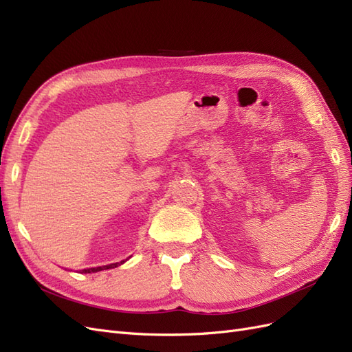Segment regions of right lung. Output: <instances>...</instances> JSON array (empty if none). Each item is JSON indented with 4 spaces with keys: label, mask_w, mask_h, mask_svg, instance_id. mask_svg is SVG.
<instances>
[{
    "label": "right lung",
    "mask_w": 352,
    "mask_h": 352,
    "mask_svg": "<svg viewBox=\"0 0 352 352\" xmlns=\"http://www.w3.org/2000/svg\"><path fill=\"white\" fill-rule=\"evenodd\" d=\"M123 263H124V260H123V261H120V263H113V264H109V265H102V267L85 269V270H82V273H97V272H101V270H107V269H114V267H117V265H120V264H123Z\"/></svg>",
    "instance_id": "1"
}]
</instances>
